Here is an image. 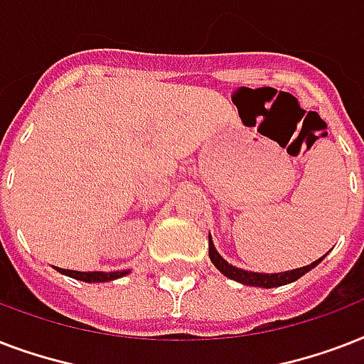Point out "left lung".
Segmentation results:
<instances>
[{
    "label": "left lung",
    "mask_w": 364,
    "mask_h": 364,
    "mask_svg": "<svg viewBox=\"0 0 364 364\" xmlns=\"http://www.w3.org/2000/svg\"><path fill=\"white\" fill-rule=\"evenodd\" d=\"M210 259L211 262L217 266V270L225 274L227 277L234 279V282H240L243 285H253V287H279V285H285V283H291V282H296L299 277H302L306 272H310L311 268H316L319 262L323 260L317 259L316 262H311L308 266H302V268H296V270H291V272H282V274H257V272H247V270H242V268H236V266L228 264L227 260L223 259L221 255L217 253V249L213 247V242H211V236H210Z\"/></svg>",
    "instance_id": "left-lung-1"
}]
</instances>
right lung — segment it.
<instances>
[{"instance_id":"add662e5","label":"right lung","mask_w":364,"mask_h":364,"mask_svg":"<svg viewBox=\"0 0 364 364\" xmlns=\"http://www.w3.org/2000/svg\"><path fill=\"white\" fill-rule=\"evenodd\" d=\"M62 274L70 277H75V279H81V282L87 283H98V282H111V279H117V277L124 276L126 272H75V270H64V268H58Z\"/></svg>"}]
</instances>
